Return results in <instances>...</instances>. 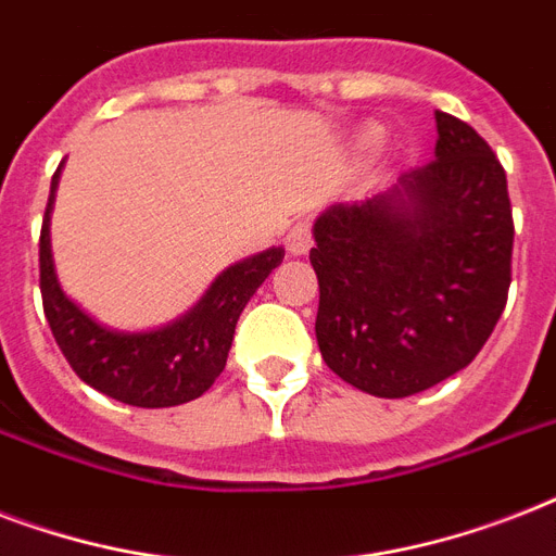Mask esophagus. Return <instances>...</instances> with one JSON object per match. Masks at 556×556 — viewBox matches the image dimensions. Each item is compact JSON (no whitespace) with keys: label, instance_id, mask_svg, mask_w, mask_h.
<instances>
[{"label":"esophagus","instance_id":"esophagus-1","mask_svg":"<svg viewBox=\"0 0 556 556\" xmlns=\"http://www.w3.org/2000/svg\"><path fill=\"white\" fill-rule=\"evenodd\" d=\"M314 244V236H312V222H296L286 236V248L294 256H303V253L312 251Z\"/></svg>","mask_w":556,"mask_h":556}]
</instances>
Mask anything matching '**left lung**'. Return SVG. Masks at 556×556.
I'll use <instances>...</instances> for the list:
<instances>
[{
  "mask_svg": "<svg viewBox=\"0 0 556 556\" xmlns=\"http://www.w3.org/2000/svg\"><path fill=\"white\" fill-rule=\"evenodd\" d=\"M435 159L314 225L317 346L334 375L406 397L465 369L505 312L508 178L473 126L435 112Z\"/></svg>",
  "mask_w": 556,
  "mask_h": 556,
  "instance_id": "8db88e82",
  "label": "left lung"
}]
</instances>
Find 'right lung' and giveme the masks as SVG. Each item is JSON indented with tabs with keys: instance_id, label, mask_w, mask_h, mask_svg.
Here are the masks:
<instances>
[{
	"instance_id": "right-lung-1",
	"label": "right lung",
	"mask_w": 556,
	"mask_h": 556,
	"mask_svg": "<svg viewBox=\"0 0 556 556\" xmlns=\"http://www.w3.org/2000/svg\"><path fill=\"white\" fill-rule=\"evenodd\" d=\"M60 169L51 178L46 218L39 230V291L56 346L77 378L121 404L161 409L204 395L227 364L239 314L286 251L270 248L222 274L201 303L167 329L124 334L103 329L63 294L51 262L48 213Z\"/></svg>"
}]
</instances>
